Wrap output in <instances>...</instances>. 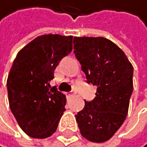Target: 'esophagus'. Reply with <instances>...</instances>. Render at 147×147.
Instances as JSON below:
<instances>
[{"label": "esophagus", "mask_w": 147, "mask_h": 147, "mask_svg": "<svg viewBox=\"0 0 147 147\" xmlns=\"http://www.w3.org/2000/svg\"><path fill=\"white\" fill-rule=\"evenodd\" d=\"M75 94H76V92H75L74 90H72L71 92H68V96H73Z\"/></svg>", "instance_id": "34e87169"}]
</instances>
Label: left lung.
I'll return each mask as SVG.
<instances>
[{"label":"left lung","mask_w":147,"mask_h":147,"mask_svg":"<svg viewBox=\"0 0 147 147\" xmlns=\"http://www.w3.org/2000/svg\"><path fill=\"white\" fill-rule=\"evenodd\" d=\"M74 53L95 97L76 115L81 135L94 143L110 139L126 119L134 67L123 51L103 37H74Z\"/></svg>","instance_id":"8db88e82"}]
</instances>
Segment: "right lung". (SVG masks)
I'll return each mask as SVG.
<instances>
[{"label": "right lung", "mask_w": 147, "mask_h": 147, "mask_svg": "<svg viewBox=\"0 0 147 147\" xmlns=\"http://www.w3.org/2000/svg\"><path fill=\"white\" fill-rule=\"evenodd\" d=\"M72 38L37 37L13 60L7 79L9 106L20 128L32 138L51 136L66 110V96L50 81L59 62L72 51Z\"/></svg>", "instance_id": "1"}]
</instances>
